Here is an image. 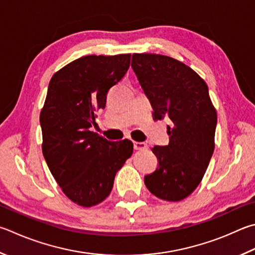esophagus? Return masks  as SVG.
I'll return each instance as SVG.
<instances>
[{
	"label": "esophagus",
	"instance_id": "1",
	"mask_svg": "<svg viewBox=\"0 0 255 255\" xmlns=\"http://www.w3.org/2000/svg\"><path fill=\"white\" fill-rule=\"evenodd\" d=\"M133 148H135L136 150H143V149H147L148 145L146 142H142V141H133Z\"/></svg>",
	"mask_w": 255,
	"mask_h": 255
}]
</instances>
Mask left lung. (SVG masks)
<instances>
[{"label":"left lung","mask_w":255,"mask_h":255,"mask_svg":"<svg viewBox=\"0 0 255 255\" xmlns=\"http://www.w3.org/2000/svg\"><path fill=\"white\" fill-rule=\"evenodd\" d=\"M131 68L155 120L170 119L169 143L152 148L158 167L145 185L160 200L182 201L201 183L214 151L217 115L208 88L193 69L166 55L133 53Z\"/></svg>","instance_id":"8db88e82"}]
</instances>
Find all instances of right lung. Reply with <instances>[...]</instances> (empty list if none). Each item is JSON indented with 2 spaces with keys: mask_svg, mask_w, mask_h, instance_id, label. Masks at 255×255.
<instances>
[{
  "mask_svg": "<svg viewBox=\"0 0 255 255\" xmlns=\"http://www.w3.org/2000/svg\"><path fill=\"white\" fill-rule=\"evenodd\" d=\"M130 54L86 55L51 78L40 114L42 152L62 192L90 207L109 196L115 176L131 156L130 140L110 141L90 131L110 88L123 79Z\"/></svg>",
  "mask_w": 255,
  "mask_h": 255,
  "instance_id": "obj_1",
  "label": "right lung"
}]
</instances>
